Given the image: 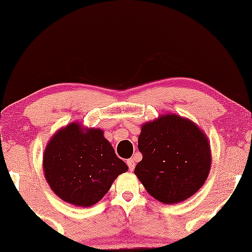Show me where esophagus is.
I'll return each instance as SVG.
<instances>
[{
    "label": "esophagus",
    "mask_w": 252,
    "mask_h": 252,
    "mask_svg": "<svg viewBox=\"0 0 252 252\" xmlns=\"http://www.w3.org/2000/svg\"><path fill=\"white\" fill-rule=\"evenodd\" d=\"M127 165H128L129 171L134 170V167H135V161H134L133 158H129V159H127Z\"/></svg>",
    "instance_id": "obj_1"
}]
</instances>
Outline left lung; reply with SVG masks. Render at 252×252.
<instances>
[{"mask_svg":"<svg viewBox=\"0 0 252 252\" xmlns=\"http://www.w3.org/2000/svg\"><path fill=\"white\" fill-rule=\"evenodd\" d=\"M142 154L134 173L155 199L177 204L204 185L211 168L208 136L190 119L166 113L143 123L137 140Z\"/></svg>","mask_w":252,"mask_h":252,"instance_id":"8db88e82","label":"left lung"}]
</instances>
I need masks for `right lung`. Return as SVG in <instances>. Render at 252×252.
Wrapping results in <instances>:
<instances>
[{"label":"right lung","instance_id":"add662e5","mask_svg":"<svg viewBox=\"0 0 252 252\" xmlns=\"http://www.w3.org/2000/svg\"><path fill=\"white\" fill-rule=\"evenodd\" d=\"M42 166L51 190L80 208L101 201L118 175L128 170L101 128H88L78 122L61 127L51 136Z\"/></svg>","mask_w":252,"mask_h":252}]
</instances>
